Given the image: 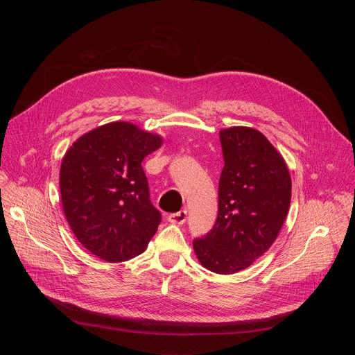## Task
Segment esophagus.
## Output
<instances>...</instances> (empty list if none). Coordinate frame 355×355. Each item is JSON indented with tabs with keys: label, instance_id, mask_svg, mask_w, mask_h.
<instances>
[{
	"label": "esophagus",
	"instance_id": "esophagus-1",
	"mask_svg": "<svg viewBox=\"0 0 355 355\" xmlns=\"http://www.w3.org/2000/svg\"><path fill=\"white\" fill-rule=\"evenodd\" d=\"M185 220H187V211H180V212L171 214L168 216V222L175 223V225H182V223H185Z\"/></svg>",
	"mask_w": 355,
	"mask_h": 355
}]
</instances>
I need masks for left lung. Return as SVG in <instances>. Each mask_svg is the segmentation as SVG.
Here are the masks:
<instances>
[{
  "instance_id": "left-lung-1",
  "label": "left lung",
  "mask_w": 355,
  "mask_h": 355,
  "mask_svg": "<svg viewBox=\"0 0 355 355\" xmlns=\"http://www.w3.org/2000/svg\"><path fill=\"white\" fill-rule=\"evenodd\" d=\"M225 166L214 227L192 241L199 263L216 274L250 267L275 241L291 204V175L278 150L259 130H220Z\"/></svg>"
}]
</instances>
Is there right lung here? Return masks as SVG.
Returning <instances> with one entry per match:
<instances>
[{"instance_id": "obj_1", "label": "right lung", "mask_w": 355, "mask_h": 355, "mask_svg": "<svg viewBox=\"0 0 355 355\" xmlns=\"http://www.w3.org/2000/svg\"><path fill=\"white\" fill-rule=\"evenodd\" d=\"M163 139L128 122H112L83 135L60 167L66 219L78 241L108 263L143 252L162 214L150 200L141 168Z\"/></svg>"}]
</instances>
